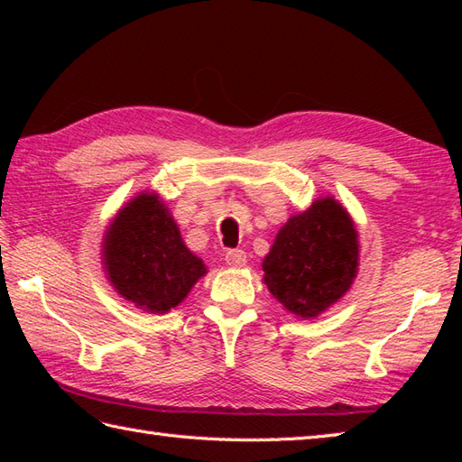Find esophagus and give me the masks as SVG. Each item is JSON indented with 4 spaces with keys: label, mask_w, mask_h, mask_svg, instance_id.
Segmentation results:
<instances>
[{
    "label": "esophagus",
    "mask_w": 462,
    "mask_h": 462,
    "mask_svg": "<svg viewBox=\"0 0 462 462\" xmlns=\"http://www.w3.org/2000/svg\"><path fill=\"white\" fill-rule=\"evenodd\" d=\"M226 263L232 268L246 266V252L244 250H228L226 252Z\"/></svg>",
    "instance_id": "esophagus-1"
}]
</instances>
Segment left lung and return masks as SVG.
I'll return each instance as SVG.
<instances>
[{
	"mask_svg": "<svg viewBox=\"0 0 462 462\" xmlns=\"http://www.w3.org/2000/svg\"><path fill=\"white\" fill-rule=\"evenodd\" d=\"M359 266L357 230L343 206L326 196L282 226L263 258V282L296 318L310 319L339 301Z\"/></svg>",
	"mask_w": 462,
	"mask_h": 462,
	"instance_id": "left-lung-1",
	"label": "left lung"
}]
</instances>
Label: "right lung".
Returning a JSON list of instances; mask_svg holds the SVG:
<instances>
[{
    "label": "right lung",
    "mask_w": 462,
    "mask_h": 462,
    "mask_svg": "<svg viewBox=\"0 0 462 462\" xmlns=\"http://www.w3.org/2000/svg\"><path fill=\"white\" fill-rule=\"evenodd\" d=\"M103 266L113 288L149 313L179 306L206 273L154 192L136 194L116 212L103 238Z\"/></svg>",
    "instance_id": "obj_1"
}]
</instances>
